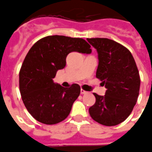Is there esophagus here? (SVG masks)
<instances>
[{
    "label": "esophagus",
    "mask_w": 152,
    "mask_h": 152,
    "mask_svg": "<svg viewBox=\"0 0 152 152\" xmlns=\"http://www.w3.org/2000/svg\"><path fill=\"white\" fill-rule=\"evenodd\" d=\"M86 93H88V91H85L84 89H83V88H81V94H86Z\"/></svg>",
    "instance_id": "obj_1"
}]
</instances>
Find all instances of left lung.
<instances>
[{
  "label": "left lung",
  "instance_id": "8db88e82",
  "mask_svg": "<svg viewBox=\"0 0 152 152\" xmlns=\"http://www.w3.org/2000/svg\"><path fill=\"white\" fill-rule=\"evenodd\" d=\"M97 50L96 77L107 88L104 96L94 93L96 102L89 107L93 120L104 126L120 124L129 117L137 102L140 88L139 70L126 48L111 39H87Z\"/></svg>",
  "mask_w": 152,
  "mask_h": 152
}]
</instances>
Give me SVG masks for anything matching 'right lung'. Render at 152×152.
I'll return each mask as SVG.
<instances>
[{"instance_id": "right-lung-1", "label": "right lung", "mask_w": 152, "mask_h": 152, "mask_svg": "<svg viewBox=\"0 0 152 152\" xmlns=\"http://www.w3.org/2000/svg\"><path fill=\"white\" fill-rule=\"evenodd\" d=\"M90 48L83 39L49 35L28 50L20 71V91L27 110L39 122L52 125L68 117L80 86L73 84L64 88L53 79L57 70L65 67L69 53L90 54Z\"/></svg>"}]
</instances>
